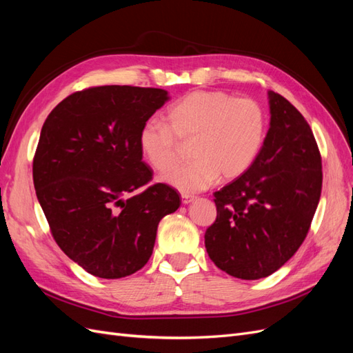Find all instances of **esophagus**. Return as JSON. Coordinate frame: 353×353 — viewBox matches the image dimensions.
<instances>
[{
  "label": "esophagus",
  "instance_id": "34e87169",
  "mask_svg": "<svg viewBox=\"0 0 353 353\" xmlns=\"http://www.w3.org/2000/svg\"><path fill=\"white\" fill-rule=\"evenodd\" d=\"M181 200H183L184 205H188V203H191V201L194 200V197H193V196H187V194H183V196H181Z\"/></svg>",
  "mask_w": 353,
  "mask_h": 353
}]
</instances>
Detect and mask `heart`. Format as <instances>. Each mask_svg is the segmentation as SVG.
Wrapping results in <instances>:
<instances>
[{
	"instance_id": "b5f03b06",
	"label": "heart",
	"mask_w": 353,
	"mask_h": 353,
	"mask_svg": "<svg viewBox=\"0 0 353 353\" xmlns=\"http://www.w3.org/2000/svg\"><path fill=\"white\" fill-rule=\"evenodd\" d=\"M166 125L143 123L138 147L157 172H169L181 159V144L190 143L185 166L165 179L183 193H197L223 179L243 175L258 156L265 135V112L253 99L225 91H193L165 113Z\"/></svg>"
}]
</instances>
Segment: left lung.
Returning a JSON list of instances; mask_svg holds the SVG:
<instances>
[{
    "mask_svg": "<svg viewBox=\"0 0 353 353\" xmlns=\"http://www.w3.org/2000/svg\"><path fill=\"white\" fill-rule=\"evenodd\" d=\"M271 126L243 175L216 191L205 245L219 270L241 280L274 274L307 236L321 197L323 162L311 126L270 92Z\"/></svg>",
    "mask_w": 353,
    "mask_h": 353,
    "instance_id": "1",
    "label": "left lung"
}]
</instances>
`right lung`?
Here are the masks:
<instances>
[{
    "label": "right lung",
    "mask_w": 353,
    "mask_h": 353,
    "mask_svg": "<svg viewBox=\"0 0 353 353\" xmlns=\"http://www.w3.org/2000/svg\"><path fill=\"white\" fill-rule=\"evenodd\" d=\"M166 100L159 88L90 87L60 101L42 125L32 165L39 205L59 248L100 279L141 270L160 219L181 205L172 187L150 184L138 147L143 123Z\"/></svg>",
    "instance_id": "obj_1"
}]
</instances>
